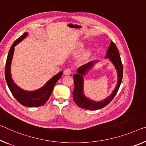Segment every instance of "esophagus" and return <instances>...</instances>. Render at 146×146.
<instances>
[{
	"label": "esophagus",
	"mask_w": 146,
	"mask_h": 146,
	"mask_svg": "<svg viewBox=\"0 0 146 146\" xmlns=\"http://www.w3.org/2000/svg\"><path fill=\"white\" fill-rule=\"evenodd\" d=\"M71 69L70 68H67L64 70V74L65 75H70L71 74Z\"/></svg>",
	"instance_id": "esophagus-1"
}]
</instances>
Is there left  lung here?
Returning a JSON list of instances; mask_svg holds the SVG:
<instances>
[{
  "label": "left lung",
  "instance_id": "1",
  "mask_svg": "<svg viewBox=\"0 0 146 146\" xmlns=\"http://www.w3.org/2000/svg\"><path fill=\"white\" fill-rule=\"evenodd\" d=\"M105 58H108L112 62L117 71V82L114 91L110 96L101 101H95L86 98L84 94L83 90V84H84V77L86 73L90 70L93 67L94 64L96 61L90 62L86 64L80 66L77 69V73L73 75V80L75 88L73 91V100L79 107L84 109L89 110H96L105 107L108 104H109L116 95L117 91L119 88L120 84L121 83L122 78H123V65L120 58L118 49L113 41H111L110 46L106 51Z\"/></svg>",
  "mask_w": 146,
  "mask_h": 146
}]
</instances>
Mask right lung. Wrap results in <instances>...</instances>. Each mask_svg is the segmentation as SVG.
Returning <instances> with one entry per match:
<instances>
[{"instance_id": "right-lung-1", "label": "right lung", "mask_w": 146, "mask_h": 146, "mask_svg": "<svg viewBox=\"0 0 146 146\" xmlns=\"http://www.w3.org/2000/svg\"><path fill=\"white\" fill-rule=\"evenodd\" d=\"M28 35L27 32H25L21 36H20L17 40H16L13 45H11L10 50H9L8 57L6 59V67H5V78L8 86L9 89L14 98L17 99L19 103L25 106H29V107H37L43 105L48 101L50 98V94L54 88V85L56 82L61 77L63 74L62 71H60L57 75H54L47 83L40 88V89L34 90V91H25L19 88L18 86L15 84L11 78V64L12 58L14 52L15 47L16 45L21 42L23 40L26 38Z\"/></svg>"}]
</instances>
